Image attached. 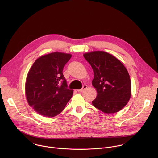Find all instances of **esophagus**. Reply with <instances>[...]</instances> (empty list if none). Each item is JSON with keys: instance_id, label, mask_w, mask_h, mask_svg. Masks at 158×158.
Here are the masks:
<instances>
[{"instance_id": "obj_1", "label": "esophagus", "mask_w": 158, "mask_h": 158, "mask_svg": "<svg viewBox=\"0 0 158 158\" xmlns=\"http://www.w3.org/2000/svg\"><path fill=\"white\" fill-rule=\"evenodd\" d=\"M87 85H83V86H82V89H77V91L78 92H79V93H81V92H82L84 89H87Z\"/></svg>"}]
</instances>
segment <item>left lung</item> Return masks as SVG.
Segmentation results:
<instances>
[{
	"instance_id": "1",
	"label": "left lung",
	"mask_w": 158,
	"mask_h": 158,
	"mask_svg": "<svg viewBox=\"0 0 158 158\" xmlns=\"http://www.w3.org/2000/svg\"><path fill=\"white\" fill-rule=\"evenodd\" d=\"M94 71L93 85L98 93L93 105L106 114L116 113L129 101L131 82L124 65L115 57L104 51L84 54Z\"/></svg>"
}]
</instances>
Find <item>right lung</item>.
<instances>
[{
  "label": "right lung",
  "instance_id": "1",
  "mask_svg": "<svg viewBox=\"0 0 158 158\" xmlns=\"http://www.w3.org/2000/svg\"><path fill=\"white\" fill-rule=\"evenodd\" d=\"M71 55L52 52L38 58L30 69L26 82L29 104L44 117L52 118L64 109L73 96L62 71Z\"/></svg>",
  "mask_w": 158,
  "mask_h": 158
}]
</instances>
